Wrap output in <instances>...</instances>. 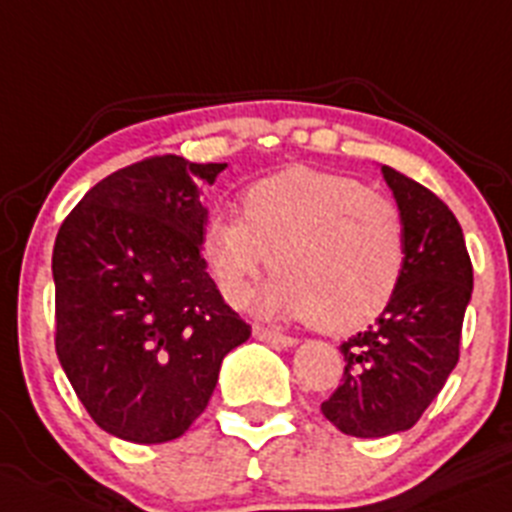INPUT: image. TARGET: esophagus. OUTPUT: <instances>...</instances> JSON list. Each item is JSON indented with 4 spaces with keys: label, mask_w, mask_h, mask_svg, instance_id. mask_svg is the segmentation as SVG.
Listing matches in <instances>:
<instances>
[{
    "label": "esophagus",
    "mask_w": 512,
    "mask_h": 512,
    "mask_svg": "<svg viewBox=\"0 0 512 512\" xmlns=\"http://www.w3.org/2000/svg\"><path fill=\"white\" fill-rule=\"evenodd\" d=\"M253 337L261 339V342H269L274 347H294L296 339L289 334L274 332V329H266V326H253Z\"/></svg>",
    "instance_id": "1"
}]
</instances>
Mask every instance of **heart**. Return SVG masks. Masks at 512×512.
Wrapping results in <instances>:
<instances>
[{
  "instance_id": "obj_1",
  "label": "heart",
  "mask_w": 512,
  "mask_h": 512,
  "mask_svg": "<svg viewBox=\"0 0 512 512\" xmlns=\"http://www.w3.org/2000/svg\"><path fill=\"white\" fill-rule=\"evenodd\" d=\"M243 218L213 213L201 253L231 306L251 299L266 266L276 276L264 314L316 321L347 334L377 319L405 271V223L397 206L357 178L291 165L253 180Z\"/></svg>"
}]
</instances>
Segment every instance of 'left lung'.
Segmentation results:
<instances>
[{"label":"left lung","instance_id":"1","mask_svg":"<svg viewBox=\"0 0 512 512\" xmlns=\"http://www.w3.org/2000/svg\"><path fill=\"white\" fill-rule=\"evenodd\" d=\"M405 223V271L387 309L342 344L344 379L321 412L352 437L405 432L460 359L472 264L455 213L405 173L382 165Z\"/></svg>","mask_w":512,"mask_h":512}]
</instances>
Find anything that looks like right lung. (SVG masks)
I'll return each instance as SVG.
<instances>
[{
	"mask_svg": "<svg viewBox=\"0 0 512 512\" xmlns=\"http://www.w3.org/2000/svg\"><path fill=\"white\" fill-rule=\"evenodd\" d=\"M223 168L145 158L92 186L57 233V359L95 425L120 440L183 435L223 357L251 337L201 253V191Z\"/></svg>",
	"mask_w": 512,
	"mask_h": 512,
	"instance_id": "right-lung-1",
	"label": "right lung"
}]
</instances>
